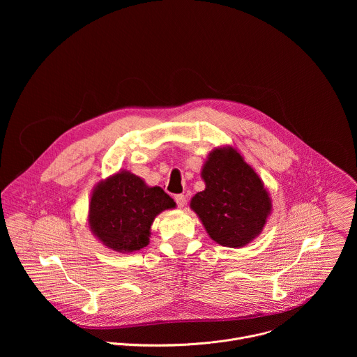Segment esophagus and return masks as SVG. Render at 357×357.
<instances>
[{
  "instance_id": "1",
  "label": "esophagus",
  "mask_w": 357,
  "mask_h": 357,
  "mask_svg": "<svg viewBox=\"0 0 357 357\" xmlns=\"http://www.w3.org/2000/svg\"><path fill=\"white\" fill-rule=\"evenodd\" d=\"M175 202H176V205L179 208H183L185 203H186V196L185 195H175Z\"/></svg>"
}]
</instances>
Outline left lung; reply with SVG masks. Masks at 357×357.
I'll return each instance as SVG.
<instances>
[{
  "label": "left lung",
  "mask_w": 357,
  "mask_h": 357,
  "mask_svg": "<svg viewBox=\"0 0 357 357\" xmlns=\"http://www.w3.org/2000/svg\"><path fill=\"white\" fill-rule=\"evenodd\" d=\"M206 189L190 200L209 236L226 247H241L259 236L271 200L259 175L233 148L215 149L203 167Z\"/></svg>",
  "instance_id": "1"
}]
</instances>
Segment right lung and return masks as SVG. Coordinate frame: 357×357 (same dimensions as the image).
I'll use <instances>...</instances> for the list:
<instances>
[{
    "label": "right lung",
    "instance_id": "1",
    "mask_svg": "<svg viewBox=\"0 0 357 357\" xmlns=\"http://www.w3.org/2000/svg\"><path fill=\"white\" fill-rule=\"evenodd\" d=\"M175 206L160 186L148 188L130 172H120L93 192L89 222L93 233L116 251H137L148 244L155 216Z\"/></svg>",
    "mask_w": 357,
    "mask_h": 357
}]
</instances>
